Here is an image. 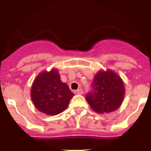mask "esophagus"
I'll return each instance as SVG.
<instances>
[{"label":"esophagus","mask_w":151,"mask_h":151,"mask_svg":"<svg viewBox=\"0 0 151 151\" xmlns=\"http://www.w3.org/2000/svg\"><path fill=\"white\" fill-rule=\"evenodd\" d=\"M74 93L76 94H83V91L82 89H78V90L74 91Z\"/></svg>","instance_id":"obj_1"}]
</instances>
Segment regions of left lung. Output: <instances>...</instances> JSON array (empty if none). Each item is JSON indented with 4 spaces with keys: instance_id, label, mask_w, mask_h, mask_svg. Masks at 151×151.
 I'll use <instances>...</instances> for the list:
<instances>
[{
    "instance_id": "1",
    "label": "left lung",
    "mask_w": 151,
    "mask_h": 151,
    "mask_svg": "<svg viewBox=\"0 0 151 151\" xmlns=\"http://www.w3.org/2000/svg\"><path fill=\"white\" fill-rule=\"evenodd\" d=\"M93 90L86 96L88 104L97 113H109L116 110L125 96L124 82L111 69L100 70L91 84Z\"/></svg>"
}]
</instances>
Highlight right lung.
<instances>
[{
    "label": "right lung",
    "mask_w": 151,
    "mask_h": 151,
    "mask_svg": "<svg viewBox=\"0 0 151 151\" xmlns=\"http://www.w3.org/2000/svg\"><path fill=\"white\" fill-rule=\"evenodd\" d=\"M73 95L69 86L61 82L57 69L39 73L31 88V97L35 106L41 113L50 116L57 115L66 110Z\"/></svg>",
    "instance_id": "add662e5"
}]
</instances>
